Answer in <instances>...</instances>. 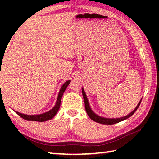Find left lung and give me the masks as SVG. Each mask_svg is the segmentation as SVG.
<instances>
[{
	"label": "left lung",
	"instance_id": "left-lung-1",
	"mask_svg": "<svg viewBox=\"0 0 159 159\" xmlns=\"http://www.w3.org/2000/svg\"><path fill=\"white\" fill-rule=\"evenodd\" d=\"M82 93H83V99H84V102H85V111L87 112V114L88 115V116L90 118V119H92L94 121H95L97 123H102V124H104V125H112V124H115V123H119L122 120H124L125 119H127L129 117H130L131 116H133L134 114V113L137 111V109H138V107L140 105L141 101L138 103V105L136 107V108L134 109L133 111H132L130 114H129L128 115L126 116L122 117V118H103V117H100L99 116L96 115L95 113H94L92 110H91L90 107L89 106V103H88V98L86 97L85 93L84 92V90L83 88H82Z\"/></svg>",
	"mask_w": 159,
	"mask_h": 159
}]
</instances>
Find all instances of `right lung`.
I'll list each match as a JSON object with an SVG mask.
<instances>
[{
  "label": "right lung",
  "instance_id": "obj_1",
  "mask_svg": "<svg viewBox=\"0 0 159 159\" xmlns=\"http://www.w3.org/2000/svg\"><path fill=\"white\" fill-rule=\"evenodd\" d=\"M70 81L71 80H67L64 84L61 86V89L60 90V93H59V95L57 99V102H56L55 106L53 107V108L50 110V111L45 112L44 114H39V115H25V114H22L21 113H19L15 111L17 114L20 116V117H21L23 119L26 120H32V121H39V122H43V121H46V120H50L55 116L57 114L59 109H60V104H61V97L63 95V93L65 91L66 88H67V86L69 85L70 83Z\"/></svg>",
  "mask_w": 159,
  "mask_h": 159
}]
</instances>
